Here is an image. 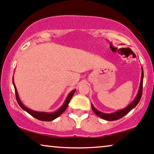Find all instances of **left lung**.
Returning <instances> with one entry per match:
<instances>
[{
  "label": "left lung",
  "mask_w": 154,
  "mask_h": 154,
  "mask_svg": "<svg viewBox=\"0 0 154 154\" xmlns=\"http://www.w3.org/2000/svg\"><path fill=\"white\" fill-rule=\"evenodd\" d=\"M143 71L142 69V72H141V83H140V87H139V90L138 92V94H137V97L134 99L132 103L127 106L126 108L121 109V110L117 111L116 112L112 113V114H105V113H103L101 112H99L98 110H97L96 109L93 107V105H92V109H93V111L96 114V115L100 118L105 119V120H108V121H114V120H117V119H119L123 117L124 116H125L127 113H129L131 109H132L134 107H135L137 105V104L139 103V102L140 101L141 95H142V93H143Z\"/></svg>",
  "instance_id": "8db88e82"
}]
</instances>
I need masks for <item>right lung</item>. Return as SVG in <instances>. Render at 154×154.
<instances>
[{
    "mask_svg": "<svg viewBox=\"0 0 154 154\" xmlns=\"http://www.w3.org/2000/svg\"><path fill=\"white\" fill-rule=\"evenodd\" d=\"M14 85V88H15V97H16V100H17V103L19 104V105L20 106L22 109H23L24 110H25L27 112H28L29 115H31L32 116L35 117V118L39 119V120L41 121H47V122H49V121H52L54 119L57 118L58 117H59L60 115L62 114L63 112H64L66 109L68 105H69V103L70 100H71V97H73V94H74L75 90H73V91H71V93H69V95H68L66 100L65 103H63V105H62V107L61 108H59L57 111L54 112L52 113H46V112H35L33 110H31L26 107L25 105H23V104L21 103L20 100V98L18 97V94H17V90H16V88L15 86V84L13 83Z\"/></svg>",
    "mask_w": 154,
    "mask_h": 154,
    "instance_id": "1",
    "label": "right lung"
}]
</instances>
